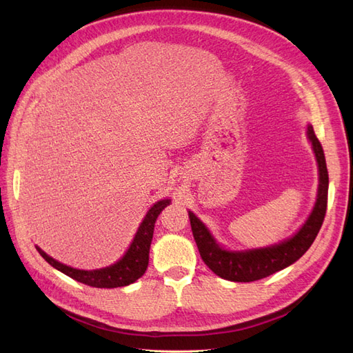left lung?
<instances>
[{"mask_svg":"<svg viewBox=\"0 0 353 353\" xmlns=\"http://www.w3.org/2000/svg\"><path fill=\"white\" fill-rule=\"evenodd\" d=\"M306 138L312 145L318 165L316 200L309 216L293 236L280 243L263 245V248L231 250L223 248L213 237L206 223L201 222L196 213L188 210L191 231H193L201 259L221 279L234 283H250L265 279V276L279 272L301 259L311 248L325 216L328 172L323 145L318 141L311 123L306 126Z\"/></svg>","mask_w":353,"mask_h":353,"instance_id":"8db88e82","label":"left lung"}]
</instances>
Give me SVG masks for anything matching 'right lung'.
I'll return each mask as SVG.
<instances>
[{
    "label": "right lung",
    "instance_id": "add662e5",
    "mask_svg": "<svg viewBox=\"0 0 353 353\" xmlns=\"http://www.w3.org/2000/svg\"><path fill=\"white\" fill-rule=\"evenodd\" d=\"M169 197L157 200L154 205L147 210L145 216L143 218L140 227H138L135 236L126 249L122 258L116 261L114 263L104 266L99 270H78L73 266L65 265L54 258H51L44 250L38 245H35L38 253L44 258L52 268L63 272L70 279L77 280L82 284H87L97 288H116V287H125L135 283L143 274L145 272L148 266V253H150V244L153 239L154 223L157 216L160 215L166 206L170 205Z\"/></svg>",
    "mask_w": 353,
    "mask_h": 353
}]
</instances>
